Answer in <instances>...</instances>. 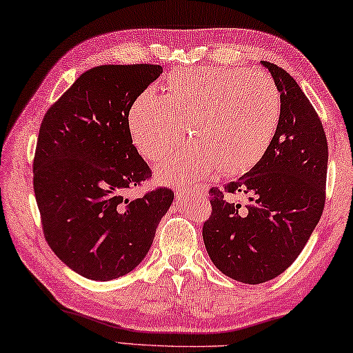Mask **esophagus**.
<instances>
[{
  "label": "esophagus",
  "instance_id": "obj_1",
  "mask_svg": "<svg viewBox=\"0 0 353 353\" xmlns=\"http://www.w3.org/2000/svg\"><path fill=\"white\" fill-rule=\"evenodd\" d=\"M200 192V189H195V188H176L175 189V194H176V197H183L184 199V195H189V194H194V192Z\"/></svg>",
  "mask_w": 353,
  "mask_h": 353
}]
</instances>
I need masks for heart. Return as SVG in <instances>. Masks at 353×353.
I'll list each match as a JSON object with an SVG mask.
<instances>
[{
    "instance_id": "b5f03b06",
    "label": "heart",
    "mask_w": 353,
    "mask_h": 353,
    "mask_svg": "<svg viewBox=\"0 0 353 353\" xmlns=\"http://www.w3.org/2000/svg\"><path fill=\"white\" fill-rule=\"evenodd\" d=\"M281 115L280 92L263 72L188 67L172 72L165 95L145 90L128 112L131 141L142 158L163 159L189 134L195 141L156 169L163 183L192 186L222 169H252L272 142Z\"/></svg>"
}]
</instances>
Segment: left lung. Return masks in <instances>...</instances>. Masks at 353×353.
<instances>
[{
	"mask_svg": "<svg viewBox=\"0 0 353 353\" xmlns=\"http://www.w3.org/2000/svg\"><path fill=\"white\" fill-rule=\"evenodd\" d=\"M280 92L281 115L268 152L225 189L212 188L203 225L208 255L230 279L258 285L296 261L322 216L328 164L321 119L290 73L261 61ZM247 193L245 208L226 200Z\"/></svg>",
	"mask_w": 353,
	"mask_h": 353,
	"instance_id": "obj_1",
	"label": "left lung"
}]
</instances>
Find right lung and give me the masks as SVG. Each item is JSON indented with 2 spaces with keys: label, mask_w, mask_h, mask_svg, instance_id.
I'll return each mask as SVG.
<instances>
[{
  "label": "right lung",
  "mask_w": 353,
  "mask_h": 353,
  "mask_svg": "<svg viewBox=\"0 0 353 353\" xmlns=\"http://www.w3.org/2000/svg\"><path fill=\"white\" fill-rule=\"evenodd\" d=\"M161 73L163 67L150 63L90 68L40 125L34 194L45 239L89 280L109 281L137 268L173 201L167 188L125 199L152 176L132 145L128 112Z\"/></svg>",
  "instance_id": "obj_1"
}]
</instances>
